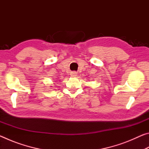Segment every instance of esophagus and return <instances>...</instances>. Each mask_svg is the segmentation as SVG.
I'll list each match as a JSON object with an SVG mask.
<instances>
[{
  "label": "esophagus",
  "instance_id": "esophagus-1",
  "mask_svg": "<svg viewBox=\"0 0 149 149\" xmlns=\"http://www.w3.org/2000/svg\"><path fill=\"white\" fill-rule=\"evenodd\" d=\"M77 75V72H72L70 73V75H71L72 77H76Z\"/></svg>",
  "mask_w": 149,
  "mask_h": 149
}]
</instances>
